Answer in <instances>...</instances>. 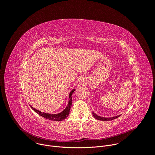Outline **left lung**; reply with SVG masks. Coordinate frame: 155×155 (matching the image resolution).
Wrapping results in <instances>:
<instances>
[{
  "instance_id": "obj_1",
  "label": "left lung",
  "mask_w": 155,
  "mask_h": 155,
  "mask_svg": "<svg viewBox=\"0 0 155 155\" xmlns=\"http://www.w3.org/2000/svg\"><path fill=\"white\" fill-rule=\"evenodd\" d=\"M93 117L96 119H97L98 120H101V121H111V120L116 119V118H118L120 116H121V115H118V116H116V117H111V118H104V117H101L98 116L97 115H96L94 112H93Z\"/></svg>"
}]
</instances>
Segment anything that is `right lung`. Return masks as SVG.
I'll list each match as a JSON object with an SVG mask.
<instances>
[{"mask_svg":"<svg viewBox=\"0 0 155 155\" xmlns=\"http://www.w3.org/2000/svg\"><path fill=\"white\" fill-rule=\"evenodd\" d=\"M74 91H75V90H72V91L69 94V102H68L67 107H66L62 112H61L59 114H47V113H44V112H41L39 111V110L33 108L32 106H31V107L34 110V111H35L37 114H38L41 117L45 118L46 119H48V120H50L51 121H62L65 118H66V117H67L69 114V112H70L71 107L72 106V94L74 92Z\"/></svg>","mask_w":155,"mask_h":155,"instance_id":"add662e5","label":"right lung"}]
</instances>
